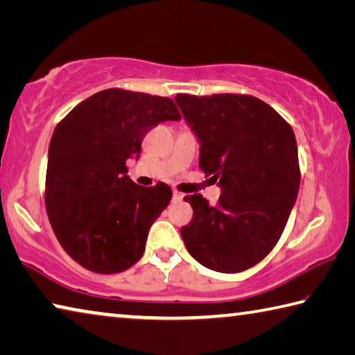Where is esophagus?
<instances>
[{"instance_id": "esophagus-1", "label": "esophagus", "mask_w": 355, "mask_h": 355, "mask_svg": "<svg viewBox=\"0 0 355 355\" xmlns=\"http://www.w3.org/2000/svg\"><path fill=\"white\" fill-rule=\"evenodd\" d=\"M172 199L175 200V202H180L183 199V194L180 191H177V189H173V192H172Z\"/></svg>"}]
</instances>
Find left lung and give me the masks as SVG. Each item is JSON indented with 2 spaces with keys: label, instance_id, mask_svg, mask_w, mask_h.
I'll return each mask as SVG.
<instances>
[{
  "label": "left lung",
  "instance_id": "left-lung-1",
  "mask_svg": "<svg viewBox=\"0 0 355 355\" xmlns=\"http://www.w3.org/2000/svg\"><path fill=\"white\" fill-rule=\"evenodd\" d=\"M175 101L200 141V169L222 188L213 207L202 194L184 197L192 207L182 227L186 249L213 271H245L274 249L296 202L293 128L252 95L178 94Z\"/></svg>",
  "mask_w": 355,
  "mask_h": 355
}]
</instances>
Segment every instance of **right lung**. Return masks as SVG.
Here are the masks:
<instances>
[{
    "label": "right lung",
    "instance_id": "obj_1",
    "mask_svg": "<svg viewBox=\"0 0 355 355\" xmlns=\"http://www.w3.org/2000/svg\"><path fill=\"white\" fill-rule=\"evenodd\" d=\"M180 119L171 98L114 87L81 101L56 125L46 214L59 244L83 268L116 274L139 261L172 189L133 183L127 159L139 158L142 139L156 125Z\"/></svg>",
    "mask_w": 355,
    "mask_h": 355
}]
</instances>
